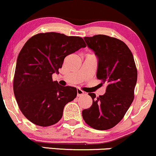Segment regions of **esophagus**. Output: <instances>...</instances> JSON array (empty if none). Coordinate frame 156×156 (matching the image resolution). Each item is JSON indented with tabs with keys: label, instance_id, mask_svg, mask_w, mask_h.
I'll return each instance as SVG.
<instances>
[{
	"label": "esophagus",
	"instance_id": "obj_1",
	"mask_svg": "<svg viewBox=\"0 0 156 156\" xmlns=\"http://www.w3.org/2000/svg\"><path fill=\"white\" fill-rule=\"evenodd\" d=\"M76 92H77V96H82V95H83L84 93H85V92H84L83 90H82L80 88H77V90H76Z\"/></svg>",
	"mask_w": 156,
	"mask_h": 156
}]
</instances>
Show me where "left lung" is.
Segmentation results:
<instances>
[{
    "label": "left lung",
    "instance_id": "1",
    "mask_svg": "<svg viewBox=\"0 0 156 156\" xmlns=\"http://www.w3.org/2000/svg\"><path fill=\"white\" fill-rule=\"evenodd\" d=\"M84 39L98 58L97 78L107 86L105 94L97 98L88 93L93 104L82 111V118L93 129H110L123 118L134 98L136 64L129 47L118 38L96 35Z\"/></svg>",
    "mask_w": 156,
    "mask_h": 156
}]
</instances>
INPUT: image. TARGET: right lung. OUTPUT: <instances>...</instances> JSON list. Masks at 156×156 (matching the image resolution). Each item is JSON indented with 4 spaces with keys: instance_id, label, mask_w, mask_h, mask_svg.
<instances>
[{
    "instance_id": "obj_1",
    "label": "right lung",
    "mask_w": 156,
    "mask_h": 156,
    "mask_svg": "<svg viewBox=\"0 0 156 156\" xmlns=\"http://www.w3.org/2000/svg\"><path fill=\"white\" fill-rule=\"evenodd\" d=\"M85 47L81 37L55 32L40 33L26 41L17 57L13 89L27 120L47 127L61 119L65 105L77 92L76 87L53 81L52 74L62 68L66 57Z\"/></svg>"
}]
</instances>
